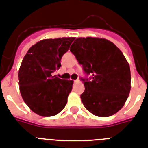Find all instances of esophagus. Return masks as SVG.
<instances>
[{
  "instance_id": "1",
  "label": "esophagus",
  "mask_w": 148,
  "mask_h": 148,
  "mask_svg": "<svg viewBox=\"0 0 148 148\" xmlns=\"http://www.w3.org/2000/svg\"><path fill=\"white\" fill-rule=\"evenodd\" d=\"M79 79H76V80H74V83H76V82H79Z\"/></svg>"
}]
</instances>
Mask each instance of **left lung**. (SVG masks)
I'll return each instance as SVG.
<instances>
[{"mask_svg": "<svg viewBox=\"0 0 148 148\" xmlns=\"http://www.w3.org/2000/svg\"><path fill=\"white\" fill-rule=\"evenodd\" d=\"M70 51L91 79H82L84 106L98 117H109L124 106L131 89L130 68L113 42L103 38L79 37Z\"/></svg>", "mask_w": 148, "mask_h": 148, "instance_id": "left-lung-1", "label": "left lung"}]
</instances>
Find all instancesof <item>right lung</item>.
Returning <instances> with one entry per match:
<instances>
[{
	"mask_svg": "<svg viewBox=\"0 0 148 148\" xmlns=\"http://www.w3.org/2000/svg\"><path fill=\"white\" fill-rule=\"evenodd\" d=\"M75 37L45 39L32 45L24 57L18 71L22 99L34 113L51 117L61 112L67 103L73 81L53 76L60 60Z\"/></svg>",
	"mask_w": 148,
	"mask_h": 148,
	"instance_id": "1",
	"label": "right lung"
}]
</instances>
